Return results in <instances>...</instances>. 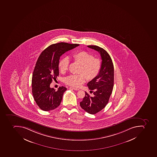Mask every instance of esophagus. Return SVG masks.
<instances>
[{
	"mask_svg": "<svg viewBox=\"0 0 157 157\" xmlns=\"http://www.w3.org/2000/svg\"><path fill=\"white\" fill-rule=\"evenodd\" d=\"M69 89H70L74 90H79V89H77V88H73V87H70V88H69Z\"/></svg>",
	"mask_w": 157,
	"mask_h": 157,
	"instance_id": "34e87169",
	"label": "esophagus"
}]
</instances>
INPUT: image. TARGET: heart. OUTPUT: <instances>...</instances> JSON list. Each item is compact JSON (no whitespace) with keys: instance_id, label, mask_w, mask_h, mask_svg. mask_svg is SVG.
<instances>
[{"instance_id":"b5f03b06","label":"heart","mask_w":157,"mask_h":157,"mask_svg":"<svg viewBox=\"0 0 157 157\" xmlns=\"http://www.w3.org/2000/svg\"><path fill=\"white\" fill-rule=\"evenodd\" d=\"M75 63L81 65L79 75H70L64 79V82L68 85L78 88L86 81V79L90 80L98 75L101 69V63L98 58L93 57V55L84 51L77 52L72 56ZM69 59L64 58L59 63L60 71L64 73L68 68Z\"/></svg>"}]
</instances>
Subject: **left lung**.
I'll return each mask as SVG.
<instances>
[{
  "label": "left lung",
  "instance_id": "8db88e82",
  "mask_svg": "<svg viewBox=\"0 0 157 157\" xmlns=\"http://www.w3.org/2000/svg\"><path fill=\"white\" fill-rule=\"evenodd\" d=\"M88 47L98 52L102 63L98 75L87 84L93 96L85 92V96L80 102L81 107L87 113L95 114L105 107L109 101L114 86V65L110 56L103 48L98 46Z\"/></svg>",
  "mask_w": 157,
  "mask_h": 157
}]
</instances>
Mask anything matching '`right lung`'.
<instances>
[{"instance_id": "1", "label": "right lung", "mask_w": 157, "mask_h": 157, "mask_svg": "<svg viewBox=\"0 0 157 157\" xmlns=\"http://www.w3.org/2000/svg\"><path fill=\"white\" fill-rule=\"evenodd\" d=\"M79 45L65 42L52 44L38 58L33 72L32 93L34 101L42 110L49 111L60 105L63 93L67 89L62 86L56 91L50 88V84L59 74L60 56Z\"/></svg>"}]
</instances>
